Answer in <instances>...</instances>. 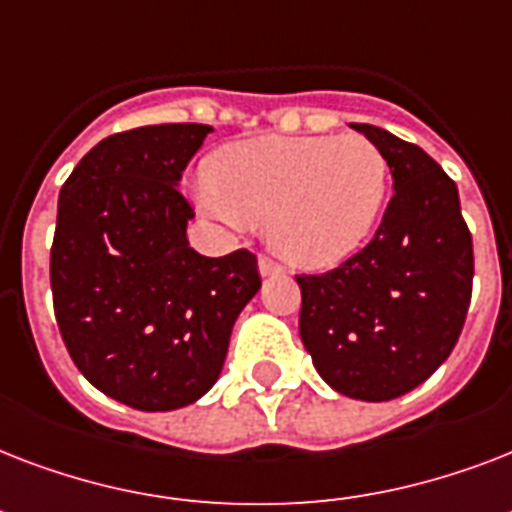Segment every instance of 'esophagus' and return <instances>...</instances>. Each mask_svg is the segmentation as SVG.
<instances>
[{"label": "esophagus", "mask_w": 512, "mask_h": 512, "mask_svg": "<svg viewBox=\"0 0 512 512\" xmlns=\"http://www.w3.org/2000/svg\"><path fill=\"white\" fill-rule=\"evenodd\" d=\"M257 268H260V273H263V276H271V273H281V271H284V265L276 263V260H273L271 255H260V257H257Z\"/></svg>", "instance_id": "34e87169"}]
</instances>
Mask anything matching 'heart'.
Segmentation results:
<instances>
[{
	"instance_id": "1",
	"label": "heart",
	"mask_w": 512,
	"mask_h": 512,
	"mask_svg": "<svg viewBox=\"0 0 512 512\" xmlns=\"http://www.w3.org/2000/svg\"><path fill=\"white\" fill-rule=\"evenodd\" d=\"M201 207L225 223L268 220L289 263L329 268L372 233L388 196L390 164L364 135L255 138L207 162Z\"/></svg>"
}]
</instances>
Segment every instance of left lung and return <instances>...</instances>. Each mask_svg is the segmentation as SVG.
<instances>
[{"instance_id": "left-lung-1", "label": "left lung", "mask_w": 512, "mask_h": 512, "mask_svg": "<svg viewBox=\"0 0 512 512\" xmlns=\"http://www.w3.org/2000/svg\"><path fill=\"white\" fill-rule=\"evenodd\" d=\"M393 196L374 239L327 273L297 276L300 337L342 396L390 401L444 364L468 316L473 239L457 185L420 146L372 124Z\"/></svg>"}]
</instances>
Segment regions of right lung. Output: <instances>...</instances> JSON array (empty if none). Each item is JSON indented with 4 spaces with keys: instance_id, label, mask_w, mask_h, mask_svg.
Masks as SVG:
<instances>
[{
    "instance_id": "obj_1",
    "label": "right lung",
    "mask_w": 512,
    "mask_h": 512,
    "mask_svg": "<svg viewBox=\"0 0 512 512\" xmlns=\"http://www.w3.org/2000/svg\"><path fill=\"white\" fill-rule=\"evenodd\" d=\"M209 124H151L100 140L60 188L52 308L68 356L106 396L170 412L220 377L231 329L257 295L249 249L188 247L177 183Z\"/></svg>"
}]
</instances>
